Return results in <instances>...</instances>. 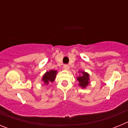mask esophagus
I'll list each match as a JSON object with an SVG mask.
<instances>
[{"label":"esophagus","instance_id":"obj_1","mask_svg":"<svg viewBox=\"0 0 128 128\" xmlns=\"http://www.w3.org/2000/svg\"><path fill=\"white\" fill-rule=\"evenodd\" d=\"M63 68L65 70H68L69 69V66L68 65H64V66H63Z\"/></svg>","mask_w":128,"mask_h":128}]
</instances>
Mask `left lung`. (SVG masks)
Here are the masks:
<instances>
[{
  "instance_id": "1",
  "label": "left lung",
  "mask_w": 128,
  "mask_h": 128,
  "mask_svg": "<svg viewBox=\"0 0 128 128\" xmlns=\"http://www.w3.org/2000/svg\"><path fill=\"white\" fill-rule=\"evenodd\" d=\"M82 76L78 77L77 80L80 82L79 84L80 86H81L82 88H85L89 83V75L84 72H82Z\"/></svg>"
}]
</instances>
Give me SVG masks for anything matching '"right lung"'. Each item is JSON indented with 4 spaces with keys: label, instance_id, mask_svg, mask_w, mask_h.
Here are the masks:
<instances>
[{
    "label": "right lung",
    "instance_id": "obj_1",
    "mask_svg": "<svg viewBox=\"0 0 128 128\" xmlns=\"http://www.w3.org/2000/svg\"><path fill=\"white\" fill-rule=\"evenodd\" d=\"M56 70H50L49 72H47L44 74L42 78V80L44 81L45 84H48L49 82H53L55 80L56 76Z\"/></svg>",
    "mask_w": 128,
    "mask_h": 128
}]
</instances>
